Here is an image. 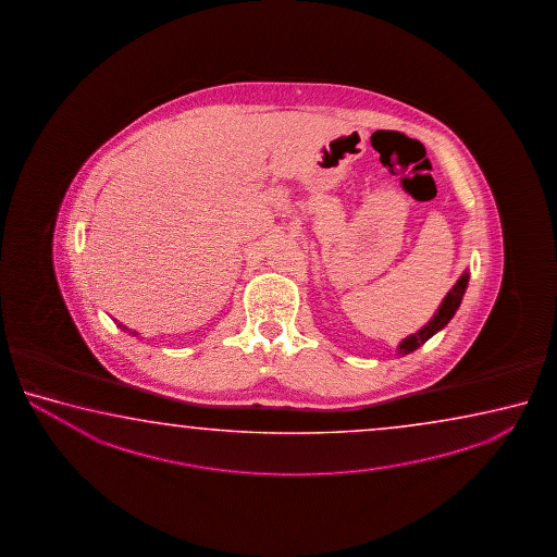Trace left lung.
Wrapping results in <instances>:
<instances>
[{
  "instance_id": "left-lung-1",
  "label": "left lung",
  "mask_w": 557,
  "mask_h": 557,
  "mask_svg": "<svg viewBox=\"0 0 557 557\" xmlns=\"http://www.w3.org/2000/svg\"><path fill=\"white\" fill-rule=\"evenodd\" d=\"M468 283H470V273L463 271L462 276H460L453 288H450V293L444 296L443 304L438 306V310L434 313L433 320L429 321L421 330L413 333V335H409V337H406V339L397 345V357H406L409 352H413V350L419 349L421 345H424L426 341L431 339L434 333H438L443 327H446V323L453 320L454 313H456V310H458L460 304H462Z\"/></svg>"
}]
</instances>
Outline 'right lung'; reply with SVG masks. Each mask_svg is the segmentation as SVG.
<instances>
[{
  "mask_svg": "<svg viewBox=\"0 0 557 557\" xmlns=\"http://www.w3.org/2000/svg\"><path fill=\"white\" fill-rule=\"evenodd\" d=\"M119 327H121V330L126 331V333H128V327H126V325H121V323H119ZM131 333H133V335H138V333H136V331H131Z\"/></svg>",
  "mask_w": 557,
  "mask_h": 557,
  "instance_id": "1",
  "label": "right lung"
}]
</instances>
